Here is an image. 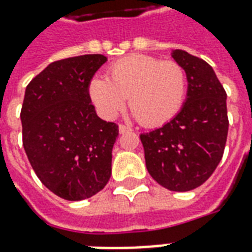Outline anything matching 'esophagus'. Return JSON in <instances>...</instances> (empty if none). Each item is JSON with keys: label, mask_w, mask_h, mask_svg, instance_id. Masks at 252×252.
Instances as JSON below:
<instances>
[{"label": "esophagus", "mask_w": 252, "mask_h": 252, "mask_svg": "<svg viewBox=\"0 0 252 252\" xmlns=\"http://www.w3.org/2000/svg\"><path fill=\"white\" fill-rule=\"evenodd\" d=\"M119 132H120L121 135H123V133H128V132H132V128L120 124V126H119Z\"/></svg>", "instance_id": "esophagus-1"}]
</instances>
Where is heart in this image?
<instances>
[{"instance_id":"obj_1","label":"heart","mask_w":252,"mask_h":252,"mask_svg":"<svg viewBox=\"0 0 252 252\" xmlns=\"http://www.w3.org/2000/svg\"><path fill=\"white\" fill-rule=\"evenodd\" d=\"M186 91V72L178 63L147 55L117 60L108 77L94 76L89 83L91 100L104 116H116L128 97L133 116L145 126L172 120L183 107Z\"/></svg>"}]
</instances>
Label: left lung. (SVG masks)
Here are the masks:
<instances>
[{
	"instance_id": "1",
	"label": "left lung",
	"mask_w": 252,
	"mask_h": 252,
	"mask_svg": "<svg viewBox=\"0 0 252 252\" xmlns=\"http://www.w3.org/2000/svg\"><path fill=\"white\" fill-rule=\"evenodd\" d=\"M172 59L187 76V97L178 115L158 129L141 133L147 169L164 188L186 192L202 186L224 152L228 117L224 88L211 65L175 49Z\"/></svg>"
}]
</instances>
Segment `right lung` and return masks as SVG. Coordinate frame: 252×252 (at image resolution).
I'll use <instances>...</instances> for the list:
<instances>
[{"label": "right lung", "instance_id": "right-lung-1", "mask_svg": "<svg viewBox=\"0 0 252 252\" xmlns=\"http://www.w3.org/2000/svg\"><path fill=\"white\" fill-rule=\"evenodd\" d=\"M105 61L102 55L55 61L25 91L24 150L42 184L65 200L88 199L111 178L119 126L97 116L89 96V83Z\"/></svg>", "mask_w": 252, "mask_h": 252}]
</instances>
